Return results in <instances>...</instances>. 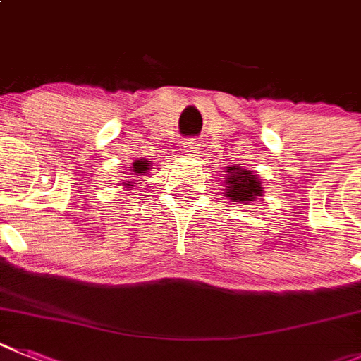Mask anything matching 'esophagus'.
<instances>
[{"mask_svg": "<svg viewBox=\"0 0 361 361\" xmlns=\"http://www.w3.org/2000/svg\"><path fill=\"white\" fill-rule=\"evenodd\" d=\"M201 149V142L197 138H187L183 142V152L187 157H197V152Z\"/></svg>", "mask_w": 361, "mask_h": 361, "instance_id": "34e87169", "label": "esophagus"}]
</instances>
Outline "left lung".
Listing matches in <instances>:
<instances>
[{
	"mask_svg": "<svg viewBox=\"0 0 361 361\" xmlns=\"http://www.w3.org/2000/svg\"><path fill=\"white\" fill-rule=\"evenodd\" d=\"M226 196L235 203H253L262 194L261 181L252 171H246L241 165L226 169Z\"/></svg>",
	"mask_w": 361,
	"mask_h": 361,
	"instance_id": "1",
	"label": "left lung"
}]
</instances>
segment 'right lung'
<instances>
[{
    "label": "right lung",
    "instance_id": "right-lung-1",
    "mask_svg": "<svg viewBox=\"0 0 361 361\" xmlns=\"http://www.w3.org/2000/svg\"><path fill=\"white\" fill-rule=\"evenodd\" d=\"M149 167H151V165H149L145 160H136L135 165H133V173L142 174V173H145V171H149ZM129 185H131V181L128 183V187Z\"/></svg>",
    "mask_w": 361,
    "mask_h": 361
}]
</instances>
